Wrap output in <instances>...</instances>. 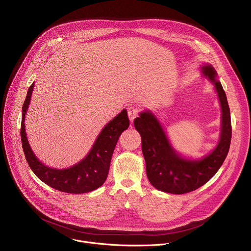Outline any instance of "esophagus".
<instances>
[{"mask_svg": "<svg viewBox=\"0 0 251 251\" xmlns=\"http://www.w3.org/2000/svg\"><path fill=\"white\" fill-rule=\"evenodd\" d=\"M127 112H128V116L131 122H133V120L139 115V109L137 108L136 106H129L127 108Z\"/></svg>", "mask_w": 251, "mask_h": 251, "instance_id": "esophagus-1", "label": "esophagus"}]
</instances>
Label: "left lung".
<instances>
[{
	"mask_svg": "<svg viewBox=\"0 0 251 251\" xmlns=\"http://www.w3.org/2000/svg\"><path fill=\"white\" fill-rule=\"evenodd\" d=\"M202 71L214 84L223 111L221 141L208 156L200 161H190L176 155L158 120L150 112H143L134 120V127L142 138L147 176L159 191L182 195L199 189L216 175L227 156L232 130L226 95L221 82L216 80L213 67L204 66Z\"/></svg>",
	"mask_w": 251,
	"mask_h": 251,
	"instance_id": "8db88e82",
	"label": "left lung"
}]
</instances>
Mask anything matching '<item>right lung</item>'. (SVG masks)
Returning a JSON list of instances; mask_svg holds the SVG:
<instances>
[{"mask_svg":"<svg viewBox=\"0 0 251 251\" xmlns=\"http://www.w3.org/2000/svg\"><path fill=\"white\" fill-rule=\"evenodd\" d=\"M33 83L29 86L22 111L21 138L26 162L32 172L48 186L68 194H84L101 187L109 173L110 162L117 141L129 127L127 111L123 110L107 124L89 154L78 164L63 170H55L42 164L29 148L25 131V116L29 104Z\"/></svg>","mask_w":251,"mask_h":251,"instance_id":"add662e5","label":"right lung"}]
</instances>
